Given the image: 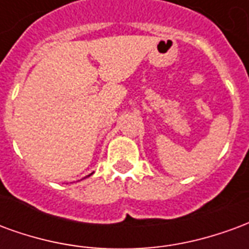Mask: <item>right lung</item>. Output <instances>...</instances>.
Returning a JSON list of instances; mask_svg holds the SVG:
<instances>
[{"mask_svg": "<svg viewBox=\"0 0 249 249\" xmlns=\"http://www.w3.org/2000/svg\"><path fill=\"white\" fill-rule=\"evenodd\" d=\"M89 176H90V175H89Z\"/></svg>", "mask_w": 249, "mask_h": 249, "instance_id": "right-lung-1", "label": "right lung"}]
</instances>
